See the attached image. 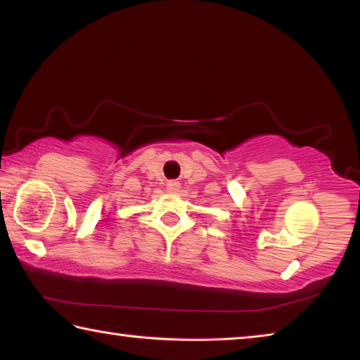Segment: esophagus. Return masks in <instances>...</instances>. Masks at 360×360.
Returning a JSON list of instances; mask_svg holds the SVG:
<instances>
[{"label": "esophagus", "mask_w": 360, "mask_h": 360, "mask_svg": "<svg viewBox=\"0 0 360 360\" xmlns=\"http://www.w3.org/2000/svg\"><path fill=\"white\" fill-rule=\"evenodd\" d=\"M181 188V184L178 181H169V182H167V191L169 192V193H176Z\"/></svg>", "instance_id": "obj_1"}]
</instances>
